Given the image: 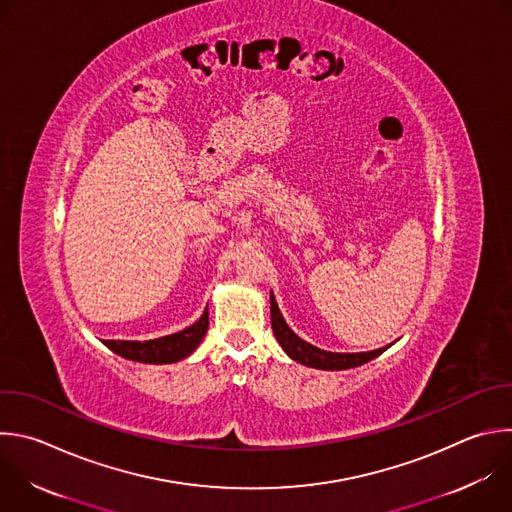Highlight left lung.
<instances>
[{
  "mask_svg": "<svg viewBox=\"0 0 512 512\" xmlns=\"http://www.w3.org/2000/svg\"><path fill=\"white\" fill-rule=\"evenodd\" d=\"M271 327H273V333L277 337L279 346L283 348V352L303 364V366H309V368H315V370H331V372H337V370H348V368H358L374 358H378L380 354H384L390 346H384V348H378V350H372V352H360V354H337V352H325V350H319L311 344H307L305 339H301L289 325L287 321L283 319L279 307H277V301H275V295L271 291Z\"/></svg>",
  "mask_w": 512,
  "mask_h": 512,
  "instance_id": "8db88e82",
  "label": "left lung"
}]
</instances>
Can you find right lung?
<instances>
[{"instance_id":"1","label":"right lung","mask_w":512,"mask_h":512,"mask_svg":"<svg viewBox=\"0 0 512 512\" xmlns=\"http://www.w3.org/2000/svg\"><path fill=\"white\" fill-rule=\"evenodd\" d=\"M209 329V311L205 309L199 321L183 331L162 335L156 339H146V342H136V339H104V346L114 354L140 362V364H175L191 356Z\"/></svg>"}]
</instances>
